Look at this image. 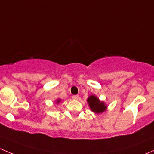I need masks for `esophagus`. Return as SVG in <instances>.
<instances>
[{
	"instance_id": "1",
	"label": "esophagus",
	"mask_w": 154,
	"mask_h": 154,
	"mask_svg": "<svg viewBox=\"0 0 154 154\" xmlns=\"http://www.w3.org/2000/svg\"><path fill=\"white\" fill-rule=\"evenodd\" d=\"M72 98H73V100H78L79 98H80V96H79V95H73Z\"/></svg>"
}]
</instances>
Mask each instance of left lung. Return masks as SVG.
<instances>
[{
	"instance_id": "obj_1",
	"label": "left lung",
	"mask_w": 154,
	"mask_h": 154,
	"mask_svg": "<svg viewBox=\"0 0 154 154\" xmlns=\"http://www.w3.org/2000/svg\"><path fill=\"white\" fill-rule=\"evenodd\" d=\"M90 109L95 114H101L107 110V105L103 101L100 100L96 95H90L87 98Z\"/></svg>"
}]
</instances>
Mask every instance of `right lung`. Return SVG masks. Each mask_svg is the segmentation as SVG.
Returning <instances> with one entry per match:
<instances>
[{
	"instance_id": "obj_1",
	"label": "right lung",
	"mask_w": 154,
	"mask_h": 154,
	"mask_svg": "<svg viewBox=\"0 0 154 154\" xmlns=\"http://www.w3.org/2000/svg\"><path fill=\"white\" fill-rule=\"evenodd\" d=\"M61 101H62L61 99L58 98V99H57V100H56V103H57V104H59V103H60Z\"/></svg>"
}]
</instances>
